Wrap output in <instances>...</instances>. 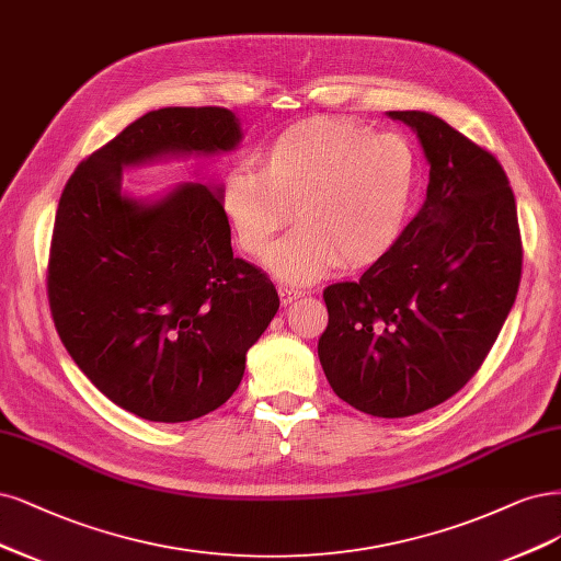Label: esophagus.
<instances>
[{"mask_svg": "<svg viewBox=\"0 0 561 561\" xmlns=\"http://www.w3.org/2000/svg\"><path fill=\"white\" fill-rule=\"evenodd\" d=\"M304 293L301 289H297V287H287V285H280L278 287V297H280V301H283V306H287V304H293L295 299H299Z\"/></svg>", "mask_w": 561, "mask_h": 561, "instance_id": "obj_1", "label": "esophagus"}]
</instances>
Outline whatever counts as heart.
<instances>
[{"mask_svg":"<svg viewBox=\"0 0 561 561\" xmlns=\"http://www.w3.org/2000/svg\"><path fill=\"white\" fill-rule=\"evenodd\" d=\"M415 195V156L397 134L341 118H306L255 152V171L237 167L220 181V214L250 260H264L280 231L299 227L268 260L293 283L343 264L369 266L399 243Z\"/></svg>","mask_w":561,"mask_h":561,"instance_id":"heart-1","label":"heart"}]
</instances>
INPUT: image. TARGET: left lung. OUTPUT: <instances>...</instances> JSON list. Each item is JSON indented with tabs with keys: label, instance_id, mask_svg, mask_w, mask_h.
Instances as JSON below:
<instances>
[{
	"label": "left lung",
	"instance_id": "1",
	"mask_svg": "<svg viewBox=\"0 0 561 561\" xmlns=\"http://www.w3.org/2000/svg\"><path fill=\"white\" fill-rule=\"evenodd\" d=\"M413 127L430 185L399 243L359 280L324 287L318 357L332 390L374 417H409L473 378L523 276L517 208L501 162L446 121L390 111Z\"/></svg>",
	"mask_w": 561,
	"mask_h": 561
}]
</instances>
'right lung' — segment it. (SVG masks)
I'll return each mask as SVG.
<instances>
[{
	"instance_id": "right-lung-1",
	"label": "right lung",
	"mask_w": 561,
	"mask_h": 561,
	"mask_svg": "<svg viewBox=\"0 0 561 561\" xmlns=\"http://www.w3.org/2000/svg\"><path fill=\"white\" fill-rule=\"evenodd\" d=\"M239 141L222 106L150 111L76 167L57 204L46 276L55 330L96 390L150 422L220 409L280 301L231 253L220 187L187 183L139 204L121 192V173Z\"/></svg>"
}]
</instances>
